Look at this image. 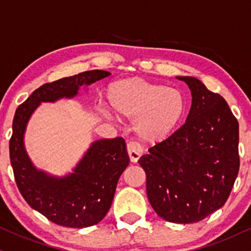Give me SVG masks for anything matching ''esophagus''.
I'll return each mask as SVG.
<instances>
[{"instance_id": "1", "label": "esophagus", "mask_w": 251, "mask_h": 251, "mask_svg": "<svg viewBox=\"0 0 251 251\" xmlns=\"http://www.w3.org/2000/svg\"><path fill=\"white\" fill-rule=\"evenodd\" d=\"M127 153L132 163H136L140 156L144 153V148L141 147L140 144L135 141H131L127 144Z\"/></svg>"}]
</instances>
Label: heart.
Wrapping results in <instances>:
<instances>
[{"instance_id": "b5f03b06", "label": "heart", "mask_w": 251, "mask_h": 251, "mask_svg": "<svg viewBox=\"0 0 251 251\" xmlns=\"http://www.w3.org/2000/svg\"><path fill=\"white\" fill-rule=\"evenodd\" d=\"M106 100L117 115L134 118L135 131L146 141L167 138L182 119L185 100L174 87L129 77L111 83Z\"/></svg>"}]
</instances>
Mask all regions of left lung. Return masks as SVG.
Instances as JSON below:
<instances>
[{
	"mask_svg": "<svg viewBox=\"0 0 251 251\" xmlns=\"http://www.w3.org/2000/svg\"><path fill=\"white\" fill-rule=\"evenodd\" d=\"M178 78L192 95L186 122L138 162L157 215L192 224L223 207L230 195L240 169L239 122L224 97L198 78Z\"/></svg>",
	"mask_w": 251,
	"mask_h": 251,
	"instance_id": "left-lung-1",
	"label": "left lung"
}]
</instances>
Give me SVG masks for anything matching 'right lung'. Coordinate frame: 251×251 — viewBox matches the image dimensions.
<instances>
[{
    "label": "right lung",
    "mask_w": 251,
    "mask_h": 251,
    "mask_svg": "<svg viewBox=\"0 0 251 251\" xmlns=\"http://www.w3.org/2000/svg\"><path fill=\"white\" fill-rule=\"evenodd\" d=\"M105 71H88L45 83L16 110L9 142L10 162L17 188L25 201L63 227L84 228L102 221L112 204L117 183L129 163L123 138L95 141L71 175L58 178L37 170L24 148V132L41 102L72 98L78 88L109 76Z\"/></svg>",
    "instance_id": "add662e5"
}]
</instances>
